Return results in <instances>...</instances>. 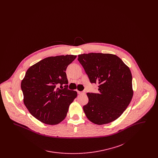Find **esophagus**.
Instances as JSON below:
<instances>
[{
    "mask_svg": "<svg viewBox=\"0 0 158 158\" xmlns=\"http://www.w3.org/2000/svg\"><path fill=\"white\" fill-rule=\"evenodd\" d=\"M77 92H78V94H80V95H83V94H85V92L84 91H82V92L78 91Z\"/></svg>",
    "mask_w": 158,
    "mask_h": 158,
    "instance_id": "1",
    "label": "esophagus"
}]
</instances>
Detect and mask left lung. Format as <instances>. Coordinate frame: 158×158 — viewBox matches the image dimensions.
I'll return each instance as SVG.
<instances>
[{"label": "left lung", "instance_id": "obj_1", "mask_svg": "<svg viewBox=\"0 0 158 158\" xmlns=\"http://www.w3.org/2000/svg\"><path fill=\"white\" fill-rule=\"evenodd\" d=\"M77 60L90 83L99 85L98 94L87 93L89 101L83 107L86 117L98 125L115 120L133 96L130 69L118 56L108 53L82 54Z\"/></svg>", "mask_w": 158, "mask_h": 158}]
</instances>
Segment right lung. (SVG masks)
I'll use <instances>...</instances> for the list:
<instances>
[{
    "instance_id": "obj_1",
    "label": "right lung",
    "mask_w": 158,
    "mask_h": 158,
    "mask_svg": "<svg viewBox=\"0 0 158 158\" xmlns=\"http://www.w3.org/2000/svg\"><path fill=\"white\" fill-rule=\"evenodd\" d=\"M76 58L75 55L69 54L48 57L27 70L21 82L23 103L38 120L56 125L66 118L69 105L77 94L62 85L68 84L65 71Z\"/></svg>"
}]
</instances>
